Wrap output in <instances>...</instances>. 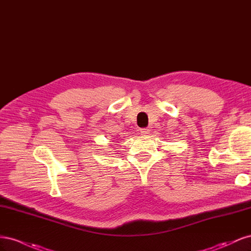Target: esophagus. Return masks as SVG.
<instances>
[{"label":"esophagus","instance_id":"esophagus-1","mask_svg":"<svg viewBox=\"0 0 251 251\" xmlns=\"http://www.w3.org/2000/svg\"><path fill=\"white\" fill-rule=\"evenodd\" d=\"M149 132H150L149 128H141V130H140V133H141L142 135H148Z\"/></svg>","mask_w":251,"mask_h":251}]
</instances>
